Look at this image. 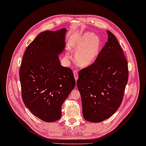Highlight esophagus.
Masks as SVG:
<instances>
[{
	"mask_svg": "<svg viewBox=\"0 0 146 146\" xmlns=\"http://www.w3.org/2000/svg\"><path fill=\"white\" fill-rule=\"evenodd\" d=\"M74 76L75 80L77 81V79H78V73H77V70H74Z\"/></svg>",
	"mask_w": 146,
	"mask_h": 146,
	"instance_id": "1",
	"label": "esophagus"
}]
</instances>
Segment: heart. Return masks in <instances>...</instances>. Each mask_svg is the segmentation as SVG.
<instances>
[{"instance_id":"obj_1","label":"heart","mask_w":146,"mask_h":146,"mask_svg":"<svg viewBox=\"0 0 146 146\" xmlns=\"http://www.w3.org/2000/svg\"><path fill=\"white\" fill-rule=\"evenodd\" d=\"M100 38L91 32L83 34L69 46V49L76 53L75 58L77 64L82 68L89 67L94 63L101 49ZM69 58V54L66 55Z\"/></svg>"}]
</instances>
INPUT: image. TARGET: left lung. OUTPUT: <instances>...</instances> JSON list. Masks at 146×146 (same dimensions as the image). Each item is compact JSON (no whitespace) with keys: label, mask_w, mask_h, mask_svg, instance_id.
<instances>
[{"label":"left lung","mask_w":146,"mask_h":146,"mask_svg":"<svg viewBox=\"0 0 146 146\" xmlns=\"http://www.w3.org/2000/svg\"><path fill=\"white\" fill-rule=\"evenodd\" d=\"M108 41L94 63L79 71L77 86L84 119L100 122L120 107L129 78L127 61L116 36L107 30Z\"/></svg>","instance_id":"8db88e82"}]
</instances>
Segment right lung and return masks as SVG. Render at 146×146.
Here are the masks:
<instances>
[{
    "mask_svg": "<svg viewBox=\"0 0 146 146\" xmlns=\"http://www.w3.org/2000/svg\"><path fill=\"white\" fill-rule=\"evenodd\" d=\"M66 29L39 33L26 49L19 70L22 98L33 115L51 122L61 116V106L76 85L72 70L61 65Z\"/></svg>",
    "mask_w": 146,
    "mask_h": 146,
    "instance_id": "obj_1",
    "label": "right lung"
}]
</instances>
